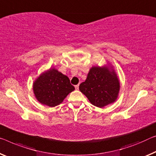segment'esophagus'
<instances>
[{
  "label": "esophagus",
  "instance_id": "obj_1",
  "mask_svg": "<svg viewBox=\"0 0 156 156\" xmlns=\"http://www.w3.org/2000/svg\"><path fill=\"white\" fill-rule=\"evenodd\" d=\"M79 86H79V84H78V85H75V89H76V90H78V89H79Z\"/></svg>",
  "mask_w": 156,
  "mask_h": 156
}]
</instances>
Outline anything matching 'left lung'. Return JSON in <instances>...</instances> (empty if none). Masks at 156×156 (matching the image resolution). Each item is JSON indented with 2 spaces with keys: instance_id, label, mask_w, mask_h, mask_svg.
I'll return each instance as SVG.
<instances>
[{
  "instance_id": "left-lung-1",
  "label": "left lung",
  "mask_w": 156,
  "mask_h": 156,
  "mask_svg": "<svg viewBox=\"0 0 156 156\" xmlns=\"http://www.w3.org/2000/svg\"><path fill=\"white\" fill-rule=\"evenodd\" d=\"M80 90L93 105L102 108L116 101L120 82L112 67L93 66L80 85Z\"/></svg>"
}]
</instances>
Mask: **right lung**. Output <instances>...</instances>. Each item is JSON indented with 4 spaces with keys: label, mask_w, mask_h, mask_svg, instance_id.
<instances>
[{
    "label": "right lung",
    "mask_w": 156,
    "mask_h": 156,
    "mask_svg": "<svg viewBox=\"0 0 156 156\" xmlns=\"http://www.w3.org/2000/svg\"><path fill=\"white\" fill-rule=\"evenodd\" d=\"M33 88L38 101L50 107L61 104L67 95L75 90L68 76L54 68L38 76L33 83Z\"/></svg>",
    "instance_id": "obj_1"
}]
</instances>
